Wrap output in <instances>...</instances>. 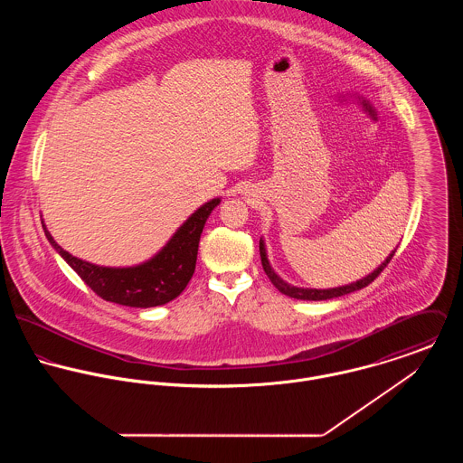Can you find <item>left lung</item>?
<instances>
[{
  "label": "left lung",
  "mask_w": 463,
  "mask_h": 463,
  "mask_svg": "<svg viewBox=\"0 0 463 463\" xmlns=\"http://www.w3.org/2000/svg\"><path fill=\"white\" fill-rule=\"evenodd\" d=\"M394 253H396V250L387 257V260L380 265L378 269H374L371 274H367L365 278H362V279H358V281H354V283H349V285H344V287H335V288H301V287L288 285L287 281H283V279L274 272V269L270 267L269 260H267L264 241L260 239V259H262V267H264L267 278L272 281V285H274L281 294H285V296H288V298H294V299H305V301H325V299H333V298L345 296V294H349V292H354V290H360V288L367 287L369 283H373V281L382 274V270L392 260Z\"/></svg>",
  "instance_id": "left-lung-1"
}]
</instances>
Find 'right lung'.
<instances>
[{
	"mask_svg": "<svg viewBox=\"0 0 463 463\" xmlns=\"http://www.w3.org/2000/svg\"><path fill=\"white\" fill-rule=\"evenodd\" d=\"M219 203L221 198H215L199 206L153 259L133 267H103L80 260L55 242L44 224L43 228L57 253L99 298L125 307L149 308L173 301L191 281L196 269L201 232Z\"/></svg>",
	"mask_w": 463,
	"mask_h": 463,
	"instance_id": "right-lung-1",
	"label": "right lung"
}]
</instances>
